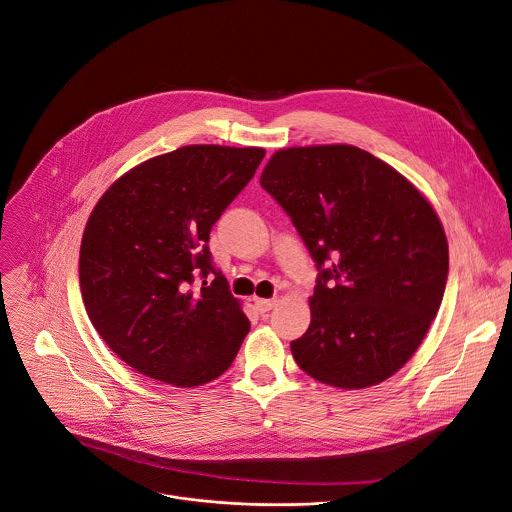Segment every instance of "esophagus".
Returning a JSON list of instances; mask_svg holds the SVG:
<instances>
[{
    "instance_id": "esophagus-1",
    "label": "esophagus",
    "mask_w": 512,
    "mask_h": 512,
    "mask_svg": "<svg viewBox=\"0 0 512 512\" xmlns=\"http://www.w3.org/2000/svg\"><path fill=\"white\" fill-rule=\"evenodd\" d=\"M275 304H277L275 298H255V308H257L261 314L269 312Z\"/></svg>"
}]
</instances>
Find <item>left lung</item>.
Returning <instances> with one entry per match:
<instances>
[{
	"mask_svg": "<svg viewBox=\"0 0 512 512\" xmlns=\"http://www.w3.org/2000/svg\"><path fill=\"white\" fill-rule=\"evenodd\" d=\"M261 186L318 269L294 361L340 389L383 383L418 349L444 298L450 255L438 214L400 172L353 145L281 149Z\"/></svg>",
	"mask_w": 512,
	"mask_h": 512,
	"instance_id": "left-lung-1",
	"label": "left lung"
}]
</instances>
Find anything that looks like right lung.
I'll return each mask as SVG.
<instances>
[{"mask_svg": "<svg viewBox=\"0 0 512 512\" xmlns=\"http://www.w3.org/2000/svg\"><path fill=\"white\" fill-rule=\"evenodd\" d=\"M263 157L259 147L186 145L125 172L92 210L82 300L102 340L141 375L188 389L235 359L249 320L208 241Z\"/></svg>", "mask_w": 512, "mask_h": 512, "instance_id": "obj_1", "label": "right lung"}]
</instances>
